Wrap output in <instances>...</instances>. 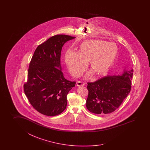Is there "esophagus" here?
Returning <instances> with one entry per match:
<instances>
[{"mask_svg":"<svg viewBox=\"0 0 150 150\" xmlns=\"http://www.w3.org/2000/svg\"><path fill=\"white\" fill-rule=\"evenodd\" d=\"M85 85V83H83V82H81V81H77L76 82V86H83Z\"/></svg>","mask_w":150,"mask_h":150,"instance_id":"obj_1","label":"esophagus"}]
</instances>
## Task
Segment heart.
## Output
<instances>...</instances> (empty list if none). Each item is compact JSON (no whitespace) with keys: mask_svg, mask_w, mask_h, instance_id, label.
Wrapping results in <instances>:
<instances>
[{"mask_svg":"<svg viewBox=\"0 0 150 150\" xmlns=\"http://www.w3.org/2000/svg\"><path fill=\"white\" fill-rule=\"evenodd\" d=\"M118 49L113 43H108L99 40L83 42L78 52L69 50L65 55V60L72 76L77 77L85 70L88 63L91 74L96 76L105 75L112 68L118 56Z\"/></svg>","mask_w":150,"mask_h":150,"instance_id":"b5f03b06","label":"heart"}]
</instances>
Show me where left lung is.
Returning <instances> with one entry per match:
<instances>
[{"label": "left lung", "mask_w": 150, "mask_h": 150, "mask_svg": "<svg viewBox=\"0 0 150 150\" xmlns=\"http://www.w3.org/2000/svg\"><path fill=\"white\" fill-rule=\"evenodd\" d=\"M133 70H126L117 75L107 76L93 83H88V96L86 107L96 114L114 112L130 92Z\"/></svg>", "instance_id": "8db88e82"}]
</instances>
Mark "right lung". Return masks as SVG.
<instances>
[{
    "label": "right lung",
    "instance_id": "right-lung-1",
    "mask_svg": "<svg viewBox=\"0 0 150 150\" xmlns=\"http://www.w3.org/2000/svg\"><path fill=\"white\" fill-rule=\"evenodd\" d=\"M75 38L65 35L52 36L38 45L32 57L24 92L32 106L43 115L56 116L67 108V94L76 82L64 78L61 51L67 42Z\"/></svg>",
    "mask_w": 150,
    "mask_h": 150
}]
</instances>
